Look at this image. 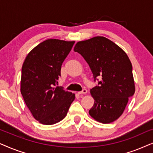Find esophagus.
I'll list each match as a JSON object with an SVG mask.
<instances>
[{"label": "esophagus", "mask_w": 153, "mask_h": 153, "mask_svg": "<svg viewBox=\"0 0 153 153\" xmlns=\"http://www.w3.org/2000/svg\"><path fill=\"white\" fill-rule=\"evenodd\" d=\"M87 93H88V91L86 89H83L81 91L78 92V94H79V95H81V94H86Z\"/></svg>", "instance_id": "34e87169"}]
</instances>
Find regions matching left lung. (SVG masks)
Segmentation results:
<instances>
[{"mask_svg": "<svg viewBox=\"0 0 153 153\" xmlns=\"http://www.w3.org/2000/svg\"><path fill=\"white\" fill-rule=\"evenodd\" d=\"M74 51L89 65L94 81H98L97 85L91 90L95 103L89 114L98 122H114L123 114L129 97L135 92L128 56L114 42L101 36L79 42Z\"/></svg>", "mask_w": 153, "mask_h": 153, "instance_id": "8db88e82", "label": "left lung"}]
</instances>
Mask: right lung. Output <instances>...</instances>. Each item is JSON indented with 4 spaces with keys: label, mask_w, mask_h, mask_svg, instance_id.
<instances>
[{
    "label": "right lung",
    "mask_w": 153,
    "mask_h": 153,
    "mask_svg": "<svg viewBox=\"0 0 153 153\" xmlns=\"http://www.w3.org/2000/svg\"><path fill=\"white\" fill-rule=\"evenodd\" d=\"M74 42L49 39L27 55L22 70L21 93L35 120L53 125L66 116L75 95L56 86L63 61Z\"/></svg>",
    "instance_id": "1"
}]
</instances>
